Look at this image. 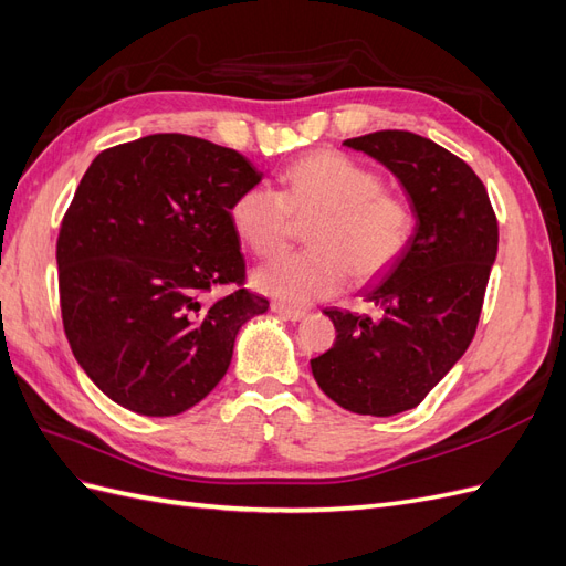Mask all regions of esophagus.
I'll list each match as a JSON object with an SVG mask.
<instances>
[{"label":"esophagus","instance_id":"34e87169","mask_svg":"<svg viewBox=\"0 0 566 566\" xmlns=\"http://www.w3.org/2000/svg\"><path fill=\"white\" fill-rule=\"evenodd\" d=\"M271 310L276 312L279 316L287 318V321H302L306 316L304 310H295V306H287V304H281V302H273Z\"/></svg>","mask_w":566,"mask_h":566}]
</instances>
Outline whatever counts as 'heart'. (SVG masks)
<instances>
[{"instance_id": "obj_1", "label": "heart", "mask_w": 566, "mask_h": 566, "mask_svg": "<svg viewBox=\"0 0 566 566\" xmlns=\"http://www.w3.org/2000/svg\"><path fill=\"white\" fill-rule=\"evenodd\" d=\"M238 238L260 256L295 241L306 229L304 252L281 254L254 271V285L285 304L306 306L337 295L356 281L380 279L397 264L416 233L410 200L385 188L373 167L339 150H314L290 165L283 191L254 184L231 205Z\"/></svg>"}]
</instances>
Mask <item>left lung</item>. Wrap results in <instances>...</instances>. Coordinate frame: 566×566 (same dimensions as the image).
<instances>
[{
    "label": "left lung",
    "instance_id": "1",
    "mask_svg": "<svg viewBox=\"0 0 566 566\" xmlns=\"http://www.w3.org/2000/svg\"><path fill=\"white\" fill-rule=\"evenodd\" d=\"M389 167L418 217L413 241L366 300L382 316L325 310L333 347L312 358L328 397L358 416L416 408L465 354L499 252V221L486 186L451 150L403 129L347 139Z\"/></svg>",
    "mask_w": 566,
    "mask_h": 566
}]
</instances>
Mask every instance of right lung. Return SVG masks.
Here are the masks:
<instances>
[{
	"mask_svg": "<svg viewBox=\"0 0 566 566\" xmlns=\"http://www.w3.org/2000/svg\"><path fill=\"white\" fill-rule=\"evenodd\" d=\"M260 179L238 150L186 134L106 148L84 172L56 243L61 316L108 399L169 418L224 378L241 325L269 310L231 221Z\"/></svg>",
	"mask_w": 566,
	"mask_h": 566,
	"instance_id": "right-lung-1",
	"label": "right lung"
}]
</instances>
